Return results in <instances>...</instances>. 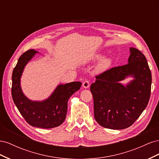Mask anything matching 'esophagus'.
<instances>
[{
    "label": "esophagus",
    "instance_id": "obj_1",
    "mask_svg": "<svg viewBox=\"0 0 159 159\" xmlns=\"http://www.w3.org/2000/svg\"><path fill=\"white\" fill-rule=\"evenodd\" d=\"M83 87L84 88H88L89 87V85H90V84H89V81H88V80H85V81H84V82H83Z\"/></svg>",
    "mask_w": 159,
    "mask_h": 159
}]
</instances>
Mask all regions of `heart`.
<instances>
[{"instance_id": "1", "label": "heart", "mask_w": 159, "mask_h": 159, "mask_svg": "<svg viewBox=\"0 0 159 159\" xmlns=\"http://www.w3.org/2000/svg\"><path fill=\"white\" fill-rule=\"evenodd\" d=\"M100 57V55H97L95 56L96 59H99ZM111 64V59L110 57H104L99 61L97 68L98 70L99 71H104L109 68Z\"/></svg>"}]
</instances>
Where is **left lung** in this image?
I'll return each mask as SVG.
<instances>
[{
  "label": "left lung",
  "mask_w": 159,
  "mask_h": 159,
  "mask_svg": "<svg viewBox=\"0 0 159 159\" xmlns=\"http://www.w3.org/2000/svg\"><path fill=\"white\" fill-rule=\"evenodd\" d=\"M128 64L96 75L90 91L93 98L95 119L111 129H126L134 123L148 105L152 75L145 56L130 48ZM128 76L134 80L125 86L119 81Z\"/></svg>",
  "instance_id": "obj_1"
}]
</instances>
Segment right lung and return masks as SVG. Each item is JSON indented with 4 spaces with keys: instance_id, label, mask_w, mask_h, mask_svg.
I'll return each instance as SVG.
<instances>
[{
    "instance_id": "right-lung-1",
    "label": "right lung",
    "mask_w": 159,
    "mask_h": 159,
    "mask_svg": "<svg viewBox=\"0 0 159 159\" xmlns=\"http://www.w3.org/2000/svg\"><path fill=\"white\" fill-rule=\"evenodd\" d=\"M36 53L34 50H29L19 57L12 75V97L19 112L28 124L43 129L54 128L64 121L68 99L80 89L81 83L74 81L57 85L50 97L42 102L28 99L22 91L20 78L25 66Z\"/></svg>"
}]
</instances>
